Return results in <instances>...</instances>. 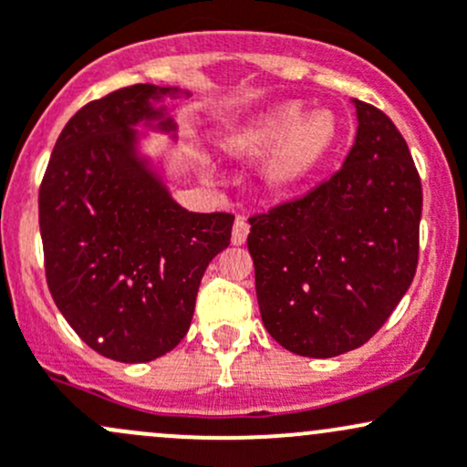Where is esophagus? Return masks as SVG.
Returning a JSON list of instances; mask_svg holds the SVG:
<instances>
[{"instance_id": "esophagus-1", "label": "esophagus", "mask_w": 467, "mask_h": 467, "mask_svg": "<svg viewBox=\"0 0 467 467\" xmlns=\"http://www.w3.org/2000/svg\"><path fill=\"white\" fill-rule=\"evenodd\" d=\"M249 235V223L244 215H238L234 223V232H232V243L234 244H243Z\"/></svg>"}]
</instances>
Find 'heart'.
Returning a JSON list of instances; mask_svg holds the SVG:
<instances>
[{
	"label": "heart",
	"instance_id": "b5f03b06",
	"mask_svg": "<svg viewBox=\"0 0 467 467\" xmlns=\"http://www.w3.org/2000/svg\"><path fill=\"white\" fill-rule=\"evenodd\" d=\"M298 107H280L275 111L263 115L255 122L249 124L243 133L235 135L234 149L238 151L255 153L282 140L285 134L290 133L287 139L274 149V153L267 160V178L274 184H292L305 178L316 164L320 162L329 142H332V124L323 115L300 122ZM296 127L295 130L293 127ZM295 131L292 132L291 129Z\"/></svg>",
	"mask_w": 467,
	"mask_h": 467
}]
</instances>
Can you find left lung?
<instances>
[{"label": "left lung", "mask_w": 467, "mask_h": 467, "mask_svg": "<svg viewBox=\"0 0 467 467\" xmlns=\"http://www.w3.org/2000/svg\"><path fill=\"white\" fill-rule=\"evenodd\" d=\"M343 167L300 198L249 218L263 323L285 349L332 358L368 343L412 285L423 189L408 142L354 99Z\"/></svg>", "instance_id": "8db88e82"}]
</instances>
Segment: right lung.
<instances>
[{
	"mask_svg": "<svg viewBox=\"0 0 467 467\" xmlns=\"http://www.w3.org/2000/svg\"><path fill=\"white\" fill-rule=\"evenodd\" d=\"M169 93L133 84L84 104L39 187L48 292L75 334L119 363H147L184 338L204 269L232 240V213L182 209L135 155L133 127L162 118L151 102Z\"/></svg>",
	"mask_w": 467,
	"mask_h": 467,
	"instance_id": "1",
	"label": "right lung"
}]
</instances>
